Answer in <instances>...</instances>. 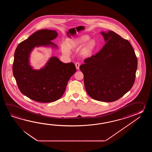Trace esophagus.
I'll list each match as a JSON object with an SVG mask.
<instances>
[{"mask_svg": "<svg viewBox=\"0 0 152 152\" xmlns=\"http://www.w3.org/2000/svg\"><path fill=\"white\" fill-rule=\"evenodd\" d=\"M75 67H76V68L77 69H79V66H80V64L79 63V62H76L75 64Z\"/></svg>", "mask_w": 152, "mask_h": 152, "instance_id": "obj_1", "label": "esophagus"}]
</instances>
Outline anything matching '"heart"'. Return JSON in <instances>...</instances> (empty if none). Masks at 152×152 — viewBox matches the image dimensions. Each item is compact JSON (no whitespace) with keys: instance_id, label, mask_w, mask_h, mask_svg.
I'll return each mask as SVG.
<instances>
[{"instance_id":"obj_1","label":"heart","mask_w":152,"mask_h":152,"mask_svg":"<svg viewBox=\"0 0 152 152\" xmlns=\"http://www.w3.org/2000/svg\"><path fill=\"white\" fill-rule=\"evenodd\" d=\"M90 39L89 36L84 35L81 36L80 37L76 39H68L67 42V45H63L62 46V50L65 54H67L69 53V49L77 48L80 46L84 45ZM96 45L95 42L91 40L89 41L87 44V48L89 50H92Z\"/></svg>"}]
</instances>
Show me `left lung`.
Masks as SVG:
<instances>
[{
    "label": "left lung",
    "instance_id": "8db88e82",
    "mask_svg": "<svg viewBox=\"0 0 152 152\" xmlns=\"http://www.w3.org/2000/svg\"><path fill=\"white\" fill-rule=\"evenodd\" d=\"M101 34L106 43L96 55L85 59L80 69L87 94L95 100L112 102L132 87L137 58L127 39L111 30Z\"/></svg>",
    "mask_w": 152,
    "mask_h": 152
}]
</instances>
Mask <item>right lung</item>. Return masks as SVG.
I'll list each match as a JSON object with an SVG mask.
<instances>
[{
	"mask_svg": "<svg viewBox=\"0 0 152 152\" xmlns=\"http://www.w3.org/2000/svg\"><path fill=\"white\" fill-rule=\"evenodd\" d=\"M57 36L55 30L37 31L20 42L15 52L12 71L17 86L24 96L36 102L50 103L58 100L76 72L73 62L65 64L56 57H52L40 70H34L29 65V55L32 49L42 45L56 46L50 41Z\"/></svg>",
	"mask_w": 152,
	"mask_h": 152,
	"instance_id": "obj_1",
	"label": "right lung"
}]
</instances>
